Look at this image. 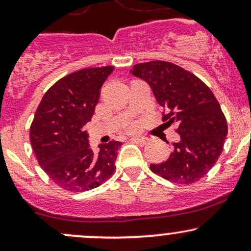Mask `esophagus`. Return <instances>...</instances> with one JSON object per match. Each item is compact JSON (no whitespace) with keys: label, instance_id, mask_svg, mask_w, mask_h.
<instances>
[{"label":"esophagus","instance_id":"1","mask_svg":"<svg viewBox=\"0 0 251 251\" xmlns=\"http://www.w3.org/2000/svg\"><path fill=\"white\" fill-rule=\"evenodd\" d=\"M131 140L132 142L139 144V145H146V143L149 142V139L146 137H132Z\"/></svg>","mask_w":251,"mask_h":251}]
</instances>
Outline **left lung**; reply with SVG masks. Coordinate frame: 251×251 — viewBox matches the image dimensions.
<instances>
[{"label": "left lung", "mask_w": 251, "mask_h": 251, "mask_svg": "<svg viewBox=\"0 0 251 251\" xmlns=\"http://www.w3.org/2000/svg\"><path fill=\"white\" fill-rule=\"evenodd\" d=\"M131 74L149 83L168 112L163 122L175 124L179 134L168 159L151 164V171L177 184L200 180L217 162L227 134L226 119L211 89L195 74L166 61L138 63Z\"/></svg>", "instance_id": "obj_1"}]
</instances>
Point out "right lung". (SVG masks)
<instances>
[{
	"mask_svg": "<svg viewBox=\"0 0 251 251\" xmlns=\"http://www.w3.org/2000/svg\"><path fill=\"white\" fill-rule=\"evenodd\" d=\"M113 66L85 68L68 74L46 92L30 126V143L39 165L54 183L68 191L96 189L116 171L122 143L89 146L83 131L91 122L100 88Z\"/></svg>",
	"mask_w": 251,
	"mask_h": 251,
	"instance_id": "add662e5",
	"label": "right lung"
}]
</instances>
